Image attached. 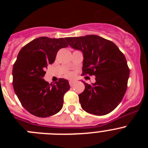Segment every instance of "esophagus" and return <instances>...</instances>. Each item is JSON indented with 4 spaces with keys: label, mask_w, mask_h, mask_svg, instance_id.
Instances as JSON below:
<instances>
[{
    "label": "esophagus",
    "mask_w": 148,
    "mask_h": 148,
    "mask_svg": "<svg viewBox=\"0 0 148 148\" xmlns=\"http://www.w3.org/2000/svg\"><path fill=\"white\" fill-rule=\"evenodd\" d=\"M75 80H70V82H69V83H70V85L72 87V86H73V84H75Z\"/></svg>",
    "instance_id": "esophagus-1"
}]
</instances>
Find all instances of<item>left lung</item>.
Listing matches in <instances>:
<instances>
[{
	"label": "left lung",
	"instance_id": "8db88e82",
	"mask_svg": "<svg viewBox=\"0 0 148 148\" xmlns=\"http://www.w3.org/2000/svg\"><path fill=\"white\" fill-rule=\"evenodd\" d=\"M73 49L83 54V74L95 75L78 95L84 110L103 116L110 113L122 100L127 90L130 70L126 58L113 42L96 35L65 38Z\"/></svg>",
	"mask_w": 148,
	"mask_h": 148
}]
</instances>
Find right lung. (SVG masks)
<instances>
[{
    "label": "right lung",
    "mask_w": 148,
    "mask_h": 148,
    "mask_svg": "<svg viewBox=\"0 0 148 148\" xmlns=\"http://www.w3.org/2000/svg\"><path fill=\"white\" fill-rule=\"evenodd\" d=\"M68 47L63 38L39 37L20 50L13 65V88L29 113L48 117L61 110L64 95L70 90L69 82L60 78L54 84L44 80L45 69L56 60L58 51Z\"/></svg>",
    "instance_id": "obj_1"
}]
</instances>
